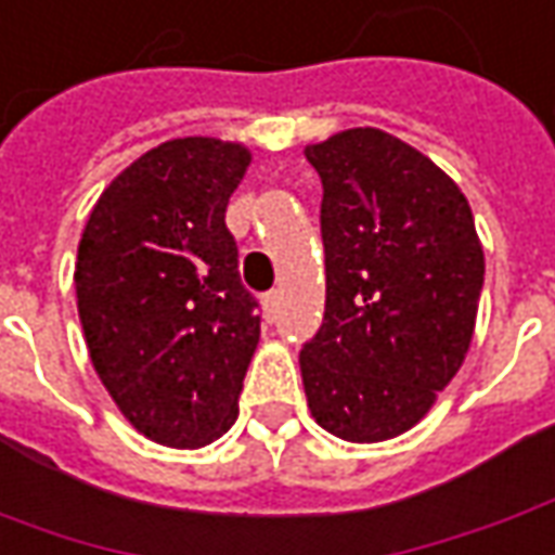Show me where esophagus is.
<instances>
[{
	"instance_id": "obj_1",
	"label": "esophagus",
	"mask_w": 555,
	"mask_h": 555,
	"mask_svg": "<svg viewBox=\"0 0 555 555\" xmlns=\"http://www.w3.org/2000/svg\"><path fill=\"white\" fill-rule=\"evenodd\" d=\"M263 312H267V319H276V312H279V292H267V294H263Z\"/></svg>"
}]
</instances>
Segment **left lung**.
Returning a JSON list of instances; mask_svg holds the SVG:
<instances>
[{
    "instance_id": "left-lung-1",
    "label": "left lung",
    "mask_w": 555,
    "mask_h": 555,
    "mask_svg": "<svg viewBox=\"0 0 555 555\" xmlns=\"http://www.w3.org/2000/svg\"><path fill=\"white\" fill-rule=\"evenodd\" d=\"M322 179L325 322L300 349L325 431L376 443L410 431L474 337L483 246L465 194L435 160L376 127L307 145Z\"/></svg>"
}]
</instances>
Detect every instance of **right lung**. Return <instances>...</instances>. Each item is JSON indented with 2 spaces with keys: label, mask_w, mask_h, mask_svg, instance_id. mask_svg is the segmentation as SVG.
<instances>
[{
  "label": "right lung",
  "mask_w": 555,
  "mask_h": 555,
  "mask_svg": "<svg viewBox=\"0 0 555 555\" xmlns=\"http://www.w3.org/2000/svg\"><path fill=\"white\" fill-rule=\"evenodd\" d=\"M248 164L240 142L169 139L105 188L78 243L90 361L135 431L164 447H206L240 416L261 315L224 212Z\"/></svg>",
  "instance_id": "right-lung-1"
}]
</instances>
